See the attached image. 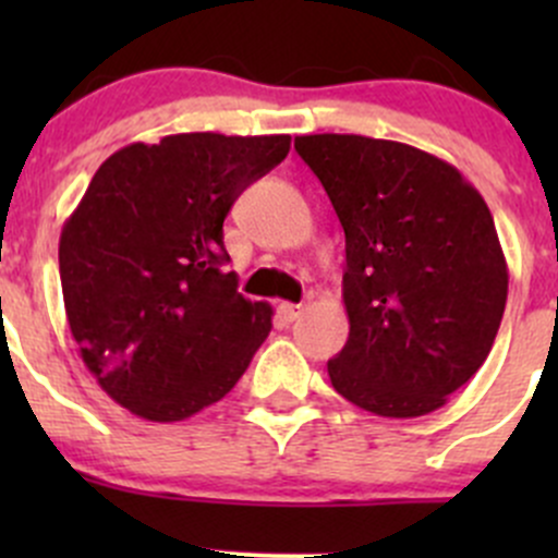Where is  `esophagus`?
I'll return each mask as SVG.
<instances>
[{"instance_id": "esophagus-1", "label": "esophagus", "mask_w": 558, "mask_h": 558, "mask_svg": "<svg viewBox=\"0 0 558 558\" xmlns=\"http://www.w3.org/2000/svg\"><path fill=\"white\" fill-rule=\"evenodd\" d=\"M305 307L302 305H294V302H283V305H278V315L280 320H286V324H291V320H296L302 315Z\"/></svg>"}]
</instances>
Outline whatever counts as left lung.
Wrapping results in <instances>:
<instances>
[{
	"instance_id": "obj_1",
	"label": "left lung",
	"mask_w": 558,
	"mask_h": 558,
	"mask_svg": "<svg viewBox=\"0 0 558 558\" xmlns=\"http://www.w3.org/2000/svg\"><path fill=\"white\" fill-rule=\"evenodd\" d=\"M296 154L345 232L348 342L331 386L367 413L442 408L486 362L508 302L488 205L448 161L393 140L305 134Z\"/></svg>"
}]
</instances>
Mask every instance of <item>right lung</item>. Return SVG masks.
<instances>
[{"mask_svg":"<svg viewBox=\"0 0 558 558\" xmlns=\"http://www.w3.org/2000/svg\"><path fill=\"white\" fill-rule=\"evenodd\" d=\"M289 148V134H170L92 178L61 229V294L83 362L121 408L172 424L243 378L272 307L227 272L223 218Z\"/></svg>","mask_w":558,"mask_h":558,"instance_id":"obj_1","label":"right lung"}]
</instances>
